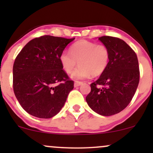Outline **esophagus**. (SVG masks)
I'll return each mask as SVG.
<instances>
[{"mask_svg": "<svg viewBox=\"0 0 153 153\" xmlns=\"http://www.w3.org/2000/svg\"><path fill=\"white\" fill-rule=\"evenodd\" d=\"M82 82L81 81H75V83H74V86L75 87H78L79 85H82Z\"/></svg>", "mask_w": 153, "mask_h": 153, "instance_id": "obj_1", "label": "esophagus"}]
</instances>
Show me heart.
I'll use <instances>...</instances> for the list:
<instances>
[{"mask_svg":"<svg viewBox=\"0 0 153 153\" xmlns=\"http://www.w3.org/2000/svg\"><path fill=\"white\" fill-rule=\"evenodd\" d=\"M59 62L63 70L70 73L77 65H80L72 73L74 79H84L101 75L106 71L110 60V51L104 45L80 40L70 48V52L63 51L59 54Z\"/></svg>","mask_w":153,"mask_h":153,"instance_id":"b5f03b06","label":"heart"}]
</instances>
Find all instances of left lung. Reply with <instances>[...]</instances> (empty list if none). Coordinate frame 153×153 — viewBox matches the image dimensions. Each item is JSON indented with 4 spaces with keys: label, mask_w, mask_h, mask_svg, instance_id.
I'll list each match as a JSON object with an SVG mask.
<instances>
[{
    "label": "left lung",
    "mask_w": 153,
    "mask_h": 153,
    "mask_svg": "<svg viewBox=\"0 0 153 153\" xmlns=\"http://www.w3.org/2000/svg\"><path fill=\"white\" fill-rule=\"evenodd\" d=\"M110 51L106 71L91 84L85 99L95 112L102 116L118 114L131 102L140 81L137 54L121 39L110 36L99 38Z\"/></svg>",
    "instance_id": "left-lung-1"
}]
</instances>
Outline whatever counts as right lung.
Returning a JSON list of instances; mask_svg holds the SVG:
<instances>
[{
    "label": "right lung",
    "mask_w": 153,
    "mask_h": 153,
    "mask_svg": "<svg viewBox=\"0 0 153 153\" xmlns=\"http://www.w3.org/2000/svg\"><path fill=\"white\" fill-rule=\"evenodd\" d=\"M75 38L44 35L29 42L16 57L13 88L29 114L49 119L58 114L74 88L59 62V54Z\"/></svg>",
    "instance_id": "1"
}]
</instances>
